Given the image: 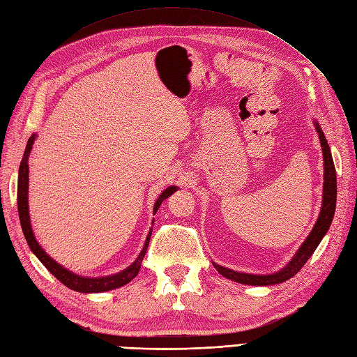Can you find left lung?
<instances>
[{
    "mask_svg": "<svg viewBox=\"0 0 357 357\" xmlns=\"http://www.w3.org/2000/svg\"><path fill=\"white\" fill-rule=\"evenodd\" d=\"M313 123H314L317 135H319V141H321V147H322L324 190H322V206H321L319 216H317V221L312 229V231H310L307 239L302 242L301 247L298 248V252H296L294 256L290 259V262H288L284 268H280L279 271L273 273V275H252V273H241V271L225 268V267H222V265H218L213 262L218 273H221L224 278L234 280V282H239V284L259 285V287L285 282V280L293 278L296 273L304 267L305 262L310 259V256L314 253L317 245L321 244L322 238L327 234L330 225H331V221H333V216H335V210H336V195H337L336 169H335V162H333L330 146H328L327 139H325L322 128L319 127V123H317V121H313Z\"/></svg>",
    "mask_w": 357,
    "mask_h": 357,
    "instance_id": "obj_1",
    "label": "left lung"
}]
</instances>
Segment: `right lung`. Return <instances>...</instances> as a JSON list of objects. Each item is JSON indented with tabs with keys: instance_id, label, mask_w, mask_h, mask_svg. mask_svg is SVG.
I'll return each instance as SVG.
<instances>
[{
	"instance_id": "add662e5",
	"label": "right lung",
	"mask_w": 357,
	"mask_h": 357,
	"mask_svg": "<svg viewBox=\"0 0 357 357\" xmlns=\"http://www.w3.org/2000/svg\"><path fill=\"white\" fill-rule=\"evenodd\" d=\"M35 139H36V135L33 133L27 141L24 156H22V161L20 164V170H18V215H20L22 233H24L27 245L30 247V250H32V253L41 261L44 267L47 268L52 275L59 280V282H63L66 287H69L73 291L102 293V291L115 290V288H119V287L128 284L139 273L142 259H144V256H146L149 242H150L151 230L153 229H150V231L147 234V239H146V242H144L141 253L138 255V257H136L135 262H132V265H128L126 270L116 273V275L102 276V278L79 276V275H77V273L64 268L61 264H58L55 259H52V257L44 252L43 247L38 244V241H36L33 230H32V224H30V216H29V156H30V151H32ZM176 190H178L176 185H170V187H167L161 195H159V198L156 199L155 207H153V215L158 211L159 206H161V204Z\"/></svg>"
}]
</instances>
